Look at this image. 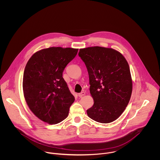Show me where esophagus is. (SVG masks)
<instances>
[{
    "instance_id": "34e87169",
    "label": "esophagus",
    "mask_w": 160,
    "mask_h": 160,
    "mask_svg": "<svg viewBox=\"0 0 160 160\" xmlns=\"http://www.w3.org/2000/svg\"><path fill=\"white\" fill-rule=\"evenodd\" d=\"M85 94H86V93H85L84 92H81V93H79L78 94V96H79L80 98H81L82 97H83L84 95H85Z\"/></svg>"
}]
</instances>
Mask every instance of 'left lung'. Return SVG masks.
Returning <instances> with one entry per match:
<instances>
[{
    "label": "left lung",
    "instance_id": "left-lung-1",
    "mask_svg": "<svg viewBox=\"0 0 160 160\" xmlns=\"http://www.w3.org/2000/svg\"><path fill=\"white\" fill-rule=\"evenodd\" d=\"M79 56L88 69L93 105L88 116L101 123L118 119L128 106L132 91L129 66L118 51L102 47L79 50Z\"/></svg>",
    "mask_w": 160,
    "mask_h": 160
}]
</instances>
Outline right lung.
Wrapping results in <instances>:
<instances>
[{
  "instance_id": "add662e5",
  "label": "right lung",
  "mask_w": 160,
  "mask_h": 160,
  "mask_svg": "<svg viewBox=\"0 0 160 160\" xmlns=\"http://www.w3.org/2000/svg\"><path fill=\"white\" fill-rule=\"evenodd\" d=\"M78 51V48L60 47L42 49L32 55L25 67V100L34 114L50 124L67 118L75 100L62 76Z\"/></svg>"
}]
</instances>
